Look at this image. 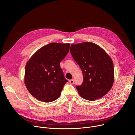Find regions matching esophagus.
Instances as JSON below:
<instances>
[{
    "mask_svg": "<svg viewBox=\"0 0 135 135\" xmlns=\"http://www.w3.org/2000/svg\"><path fill=\"white\" fill-rule=\"evenodd\" d=\"M69 83L70 84H74V79H71L69 80Z\"/></svg>",
    "mask_w": 135,
    "mask_h": 135,
    "instance_id": "obj_1",
    "label": "esophagus"
}]
</instances>
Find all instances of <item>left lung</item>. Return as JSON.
Instances as JSON below:
<instances>
[{"label": "left lung", "mask_w": 135, "mask_h": 135, "mask_svg": "<svg viewBox=\"0 0 135 135\" xmlns=\"http://www.w3.org/2000/svg\"><path fill=\"white\" fill-rule=\"evenodd\" d=\"M70 51L83 74V84L76 86L80 95L94 101L108 93L114 74L112 60L107 52L98 45L88 42L71 44Z\"/></svg>", "instance_id": "1"}]
</instances>
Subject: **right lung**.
Masks as SVG:
<instances>
[{"instance_id": "right-lung-1", "label": "right lung", "mask_w": 135, "mask_h": 135, "mask_svg": "<svg viewBox=\"0 0 135 135\" xmlns=\"http://www.w3.org/2000/svg\"><path fill=\"white\" fill-rule=\"evenodd\" d=\"M69 43H51L36 51L25 65L24 83L37 100L49 103L60 96L68 81L60 63L69 50Z\"/></svg>"}]
</instances>
